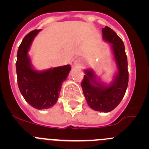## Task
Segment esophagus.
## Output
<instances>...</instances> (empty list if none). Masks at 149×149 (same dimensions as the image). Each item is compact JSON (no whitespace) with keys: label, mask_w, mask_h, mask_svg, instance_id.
Wrapping results in <instances>:
<instances>
[{"label":"esophagus","mask_w":149,"mask_h":149,"mask_svg":"<svg viewBox=\"0 0 149 149\" xmlns=\"http://www.w3.org/2000/svg\"><path fill=\"white\" fill-rule=\"evenodd\" d=\"M76 63H79V60H76Z\"/></svg>","instance_id":"obj_1"}]
</instances>
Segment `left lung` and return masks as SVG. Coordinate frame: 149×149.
Listing matches in <instances>:
<instances>
[{"label": "left lung", "instance_id": "left-lung-1", "mask_svg": "<svg viewBox=\"0 0 149 149\" xmlns=\"http://www.w3.org/2000/svg\"><path fill=\"white\" fill-rule=\"evenodd\" d=\"M102 35L104 40L112 44L118 74L110 85L105 86L97 81L92 70H86L81 81V87L87 104L91 109L108 112L119 104L125 94L128 84V70L123 40L112 29L107 26L102 28Z\"/></svg>", "mask_w": 149, "mask_h": 149}]
</instances>
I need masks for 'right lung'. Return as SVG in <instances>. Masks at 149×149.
I'll list each match as a JSON object with an SVG mask.
<instances>
[{
  "mask_svg": "<svg viewBox=\"0 0 149 149\" xmlns=\"http://www.w3.org/2000/svg\"><path fill=\"white\" fill-rule=\"evenodd\" d=\"M40 31L33 30L23 39L18 49L16 67L21 94L33 107L43 109L56 104L61 85L68 77L70 66H60L42 72L32 68L27 52L33 39Z\"/></svg>",
  "mask_w": 149,
  "mask_h": 149,
  "instance_id": "1",
  "label": "right lung"
}]
</instances>
